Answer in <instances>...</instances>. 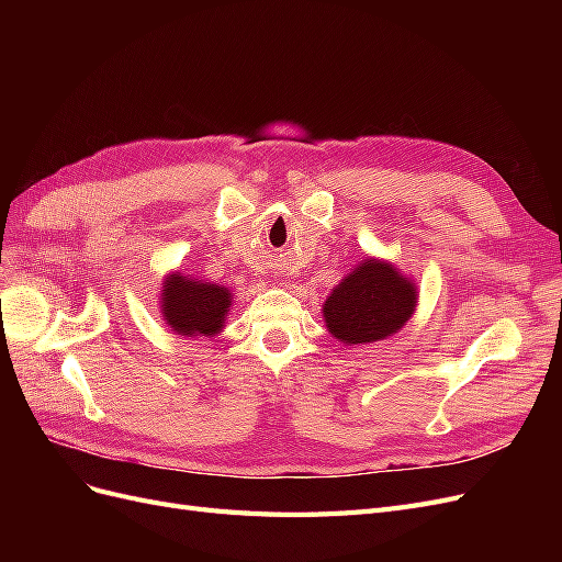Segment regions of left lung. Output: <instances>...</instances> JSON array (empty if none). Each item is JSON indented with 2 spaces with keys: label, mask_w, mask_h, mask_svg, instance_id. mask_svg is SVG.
<instances>
[{
  "label": "left lung",
  "mask_w": 562,
  "mask_h": 562,
  "mask_svg": "<svg viewBox=\"0 0 562 562\" xmlns=\"http://www.w3.org/2000/svg\"><path fill=\"white\" fill-rule=\"evenodd\" d=\"M415 302V285L394 267L366 260L330 293L323 316L339 342L368 345L403 328Z\"/></svg>",
  "instance_id": "8db88e82"
}]
</instances>
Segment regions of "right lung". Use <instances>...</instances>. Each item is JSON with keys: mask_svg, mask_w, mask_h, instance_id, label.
<instances>
[{"mask_svg": "<svg viewBox=\"0 0 562 562\" xmlns=\"http://www.w3.org/2000/svg\"><path fill=\"white\" fill-rule=\"evenodd\" d=\"M229 291L215 283H201L180 274L168 277L161 293V310L178 335H215L225 323Z\"/></svg>", "mask_w": 562, "mask_h": 562, "instance_id": "obj_1", "label": "right lung"}]
</instances>
